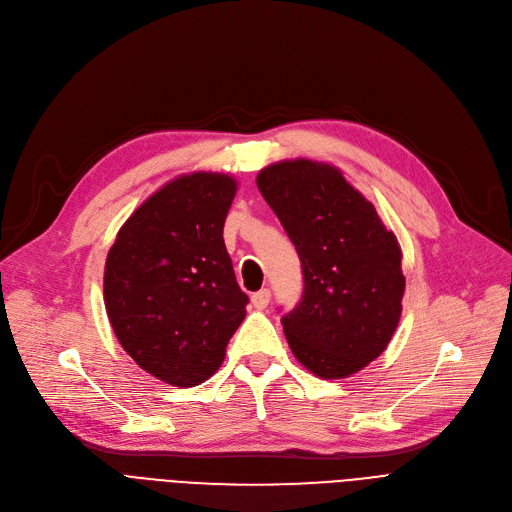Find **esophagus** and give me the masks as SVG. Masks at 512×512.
Masks as SVG:
<instances>
[{"mask_svg": "<svg viewBox=\"0 0 512 512\" xmlns=\"http://www.w3.org/2000/svg\"><path fill=\"white\" fill-rule=\"evenodd\" d=\"M269 298H271V292L269 290H259L251 296V304L257 308V310H263L267 304H269Z\"/></svg>", "mask_w": 512, "mask_h": 512, "instance_id": "34e87169", "label": "esophagus"}]
</instances>
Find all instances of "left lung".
<instances>
[{"mask_svg": "<svg viewBox=\"0 0 512 512\" xmlns=\"http://www.w3.org/2000/svg\"><path fill=\"white\" fill-rule=\"evenodd\" d=\"M257 188L302 263V300L282 316L290 349L322 380L349 378L382 355L398 327L406 280L394 232L327 163H273Z\"/></svg>", "mask_w": 512, "mask_h": 512, "instance_id": "obj_1", "label": "left lung"}]
</instances>
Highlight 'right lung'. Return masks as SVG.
<instances>
[{"instance_id":"obj_1","label":"right lung","mask_w":512,"mask_h":512,"mask_svg":"<svg viewBox=\"0 0 512 512\" xmlns=\"http://www.w3.org/2000/svg\"><path fill=\"white\" fill-rule=\"evenodd\" d=\"M237 181L179 175L118 230L104 302L124 351L157 380L192 388L222 365L249 296L239 288L222 228Z\"/></svg>"}]
</instances>
